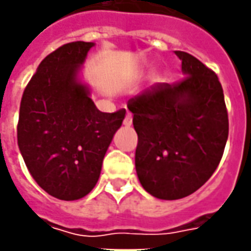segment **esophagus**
I'll use <instances>...</instances> for the list:
<instances>
[{
	"mask_svg": "<svg viewBox=\"0 0 251 251\" xmlns=\"http://www.w3.org/2000/svg\"><path fill=\"white\" fill-rule=\"evenodd\" d=\"M123 124H124L126 127H129V126L132 124V116H131V113L126 114V117H124V122H123Z\"/></svg>",
	"mask_w": 251,
	"mask_h": 251,
	"instance_id": "1",
	"label": "esophagus"
}]
</instances>
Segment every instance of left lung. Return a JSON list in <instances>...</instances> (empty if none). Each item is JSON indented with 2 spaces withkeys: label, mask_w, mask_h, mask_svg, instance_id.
Masks as SVG:
<instances>
[{
  "label": "left lung",
  "mask_w": 251,
  "mask_h": 251,
  "mask_svg": "<svg viewBox=\"0 0 251 251\" xmlns=\"http://www.w3.org/2000/svg\"><path fill=\"white\" fill-rule=\"evenodd\" d=\"M176 55L184 78L159 82L127 105L138 134V179L163 200L182 199L204 185L221 161L229 128L216 73L191 53Z\"/></svg>",
  "instance_id": "left-lung-1"
}]
</instances>
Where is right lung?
Returning a JSON list of instances; mask_svg holds the SVG:
<instances>
[{
    "instance_id": "obj_1",
    "label": "right lung",
    "mask_w": 251,
    "mask_h": 251,
    "mask_svg": "<svg viewBox=\"0 0 251 251\" xmlns=\"http://www.w3.org/2000/svg\"><path fill=\"white\" fill-rule=\"evenodd\" d=\"M94 43L59 47L37 67L20 102L18 145L28 173L47 193L77 200L94 189L102 161L126 117L103 113L78 72Z\"/></svg>"
}]
</instances>
